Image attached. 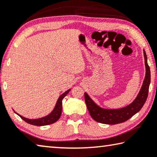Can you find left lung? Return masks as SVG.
<instances>
[{"label": "left lung", "mask_w": 157, "mask_h": 157, "mask_svg": "<svg viewBox=\"0 0 157 157\" xmlns=\"http://www.w3.org/2000/svg\"><path fill=\"white\" fill-rule=\"evenodd\" d=\"M145 65V77L140 90L132 103L124 108L118 109H107L101 108L94 102L88 95L84 93L85 103L89 114L97 122L105 124H117L127 121L128 119L138 113L145 104L148 96L149 86L150 84V69L147 64V58L145 51L143 49Z\"/></svg>", "instance_id": "1"}]
</instances>
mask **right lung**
<instances>
[{
	"mask_svg": "<svg viewBox=\"0 0 157 157\" xmlns=\"http://www.w3.org/2000/svg\"><path fill=\"white\" fill-rule=\"evenodd\" d=\"M71 90V89H68L66 91L64 92L63 94H62L59 97L58 100L56 101V103L54 108L50 113L47 115L43 117L38 118V119H28L20 115L18 113H17L14 110V112L17 115H19L20 117L24 120L26 122L29 123L30 124L35 126H46L49 125V124H52L54 122H56V121L59 120V119L60 118L61 115V112H62V100H63L64 97H65L67 94H68L70 91Z\"/></svg>",
	"mask_w": 157,
	"mask_h": 157,
	"instance_id": "obj_1",
	"label": "right lung"
}]
</instances>
